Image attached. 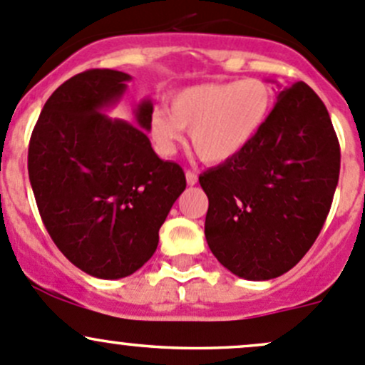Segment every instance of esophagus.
Listing matches in <instances>:
<instances>
[{"instance_id":"obj_1","label":"esophagus","mask_w":365,"mask_h":365,"mask_svg":"<svg viewBox=\"0 0 365 365\" xmlns=\"http://www.w3.org/2000/svg\"><path fill=\"white\" fill-rule=\"evenodd\" d=\"M185 178L189 185H195V183H197V175H195L194 171H185Z\"/></svg>"}]
</instances>
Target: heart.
Masks as SVG:
<instances>
[{"label": "heart", "mask_w": 365, "mask_h": 365, "mask_svg": "<svg viewBox=\"0 0 365 365\" xmlns=\"http://www.w3.org/2000/svg\"><path fill=\"white\" fill-rule=\"evenodd\" d=\"M271 91L260 80L201 83L175 92L168 113L155 110L150 133L160 150L171 152L189 131L190 148L202 163L224 164L240 155L266 122Z\"/></svg>", "instance_id": "b5f03b06"}]
</instances>
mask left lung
<instances>
[{
    "instance_id": "8db88e82",
    "label": "left lung",
    "mask_w": 365,
    "mask_h": 365,
    "mask_svg": "<svg viewBox=\"0 0 365 365\" xmlns=\"http://www.w3.org/2000/svg\"><path fill=\"white\" fill-rule=\"evenodd\" d=\"M339 166L322 99L304 82L279 87L252 143L199 176L210 201L205 236L218 262L252 282L292 269L324 227Z\"/></svg>"
}]
</instances>
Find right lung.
<instances>
[{
    "instance_id": "1",
    "label": "right lung",
    "mask_w": 365,
    "mask_h": 365,
    "mask_svg": "<svg viewBox=\"0 0 365 365\" xmlns=\"http://www.w3.org/2000/svg\"><path fill=\"white\" fill-rule=\"evenodd\" d=\"M129 80L115 70L71 76L45 103L28 152L29 182L53 243L103 279L125 278L150 259L187 185L182 168L153 152L150 99L134 108L136 124L105 113Z\"/></svg>"
}]
</instances>
